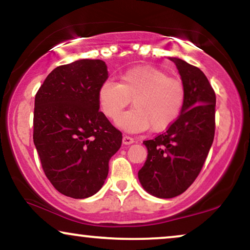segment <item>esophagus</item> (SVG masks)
<instances>
[{
  "instance_id": "1",
  "label": "esophagus",
  "mask_w": 250,
  "mask_h": 250,
  "mask_svg": "<svg viewBox=\"0 0 250 250\" xmlns=\"http://www.w3.org/2000/svg\"><path fill=\"white\" fill-rule=\"evenodd\" d=\"M123 143L126 146H129L132 145V143H134V140H133L131 136H127V135H124L123 136Z\"/></svg>"
}]
</instances>
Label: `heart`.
Instances as JSON below:
<instances>
[{
	"label": "heart",
	"instance_id": "b5f03b06",
	"mask_svg": "<svg viewBox=\"0 0 250 250\" xmlns=\"http://www.w3.org/2000/svg\"><path fill=\"white\" fill-rule=\"evenodd\" d=\"M187 91L183 82L152 66L132 68L121 82L107 81L99 88L98 100L108 118L116 121L132 100V110L118 119L128 132L151 128L162 132L174 124L182 112Z\"/></svg>",
	"mask_w": 250,
	"mask_h": 250
}]
</instances>
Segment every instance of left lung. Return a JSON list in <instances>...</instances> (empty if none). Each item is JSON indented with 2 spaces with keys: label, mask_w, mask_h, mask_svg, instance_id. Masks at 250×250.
I'll use <instances>...</instances> for the list:
<instances>
[{
  "label": "left lung",
  "mask_w": 250,
  "mask_h": 250,
  "mask_svg": "<svg viewBox=\"0 0 250 250\" xmlns=\"http://www.w3.org/2000/svg\"><path fill=\"white\" fill-rule=\"evenodd\" d=\"M181 75L187 97L175 123L153 140L143 141L148 149L138 176L146 192L157 198L183 193L199 175L213 145L216 97L199 68L169 57Z\"/></svg>",
  "instance_id": "1"
}]
</instances>
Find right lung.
Wrapping results in <instances>:
<instances>
[{
    "mask_svg": "<svg viewBox=\"0 0 250 250\" xmlns=\"http://www.w3.org/2000/svg\"><path fill=\"white\" fill-rule=\"evenodd\" d=\"M107 78L104 61L76 60L51 71L35 97L33 139L43 170L75 199L101 189L122 146V133L99 111V88Z\"/></svg>",
    "mask_w": 250,
    "mask_h": 250,
    "instance_id": "add662e5",
    "label": "right lung"
}]
</instances>
